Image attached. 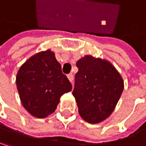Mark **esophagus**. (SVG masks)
<instances>
[{
    "mask_svg": "<svg viewBox=\"0 0 146 146\" xmlns=\"http://www.w3.org/2000/svg\"><path fill=\"white\" fill-rule=\"evenodd\" d=\"M68 80L72 83L73 82V75L72 74V73H70V74H68Z\"/></svg>",
    "mask_w": 146,
    "mask_h": 146,
    "instance_id": "34e87169",
    "label": "esophagus"
}]
</instances>
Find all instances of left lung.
Returning a JSON list of instances; mask_svg holds the SVG:
<instances>
[{"instance_id":"left-lung-1","label":"left lung","mask_w":146,"mask_h":146,"mask_svg":"<svg viewBox=\"0 0 146 146\" xmlns=\"http://www.w3.org/2000/svg\"><path fill=\"white\" fill-rule=\"evenodd\" d=\"M73 95L80 116L90 124H99L114 110L123 90L124 81L112 63L86 55L76 63Z\"/></svg>"}]
</instances>
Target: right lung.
Here are the masks:
<instances>
[{
	"label": "right lung",
	"mask_w": 146,
	"mask_h": 146,
	"mask_svg": "<svg viewBox=\"0 0 146 146\" xmlns=\"http://www.w3.org/2000/svg\"><path fill=\"white\" fill-rule=\"evenodd\" d=\"M16 84L23 107L39 119L54 112L61 96L72 90L71 83L49 49L36 53L21 66Z\"/></svg>",
	"instance_id": "add662e5"
}]
</instances>
